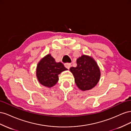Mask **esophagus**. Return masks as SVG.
Instances as JSON below:
<instances>
[{"label":"esophagus","mask_w":131,"mask_h":131,"mask_svg":"<svg viewBox=\"0 0 131 131\" xmlns=\"http://www.w3.org/2000/svg\"><path fill=\"white\" fill-rule=\"evenodd\" d=\"M64 66H65V67H66V68H68V69H69L70 67H71V64H70V63H65Z\"/></svg>","instance_id":"1"}]
</instances>
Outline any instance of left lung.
Masks as SVG:
<instances>
[{
    "instance_id": "obj_1",
    "label": "left lung",
    "mask_w": 131,
    "mask_h": 131,
    "mask_svg": "<svg viewBox=\"0 0 131 131\" xmlns=\"http://www.w3.org/2000/svg\"><path fill=\"white\" fill-rule=\"evenodd\" d=\"M77 67L70 68L75 84L82 91L92 89L97 84L101 77L100 69L96 62L92 57L82 55L77 59Z\"/></svg>"
}]
</instances>
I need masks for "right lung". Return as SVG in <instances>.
I'll return each instance as SVG.
<instances>
[{"mask_svg":"<svg viewBox=\"0 0 131 131\" xmlns=\"http://www.w3.org/2000/svg\"><path fill=\"white\" fill-rule=\"evenodd\" d=\"M68 70L61 62H56L50 54H47L38 63L37 67V77L40 84L51 88L57 84L58 75Z\"/></svg>","mask_w":131,"mask_h":131,"instance_id":"add662e5","label":"right lung"}]
</instances>
